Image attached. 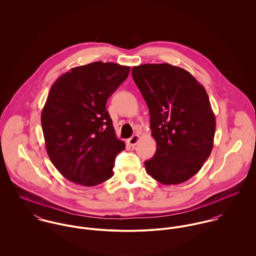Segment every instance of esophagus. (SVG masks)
Here are the masks:
<instances>
[{"mask_svg": "<svg viewBox=\"0 0 256 256\" xmlns=\"http://www.w3.org/2000/svg\"><path fill=\"white\" fill-rule=\"evenodd\" d=\"M139 140H140V136H139V135H134V136H132L130 139H128V144H129L130 146H136L137 143L139 142Z\"/></svg>", "mask_w": 256, "mask_h": 256, "instance_id": "esophagus-1", "label": "esophagus"}]
</instances>
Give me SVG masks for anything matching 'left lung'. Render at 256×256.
I'll list each match as a JSON object with an SVG mask.
<instances>
[{
    "label": "left lung",
    "mask_w": 256,
    "mask_h": 256,
    "mask_svg": "<svg viewBox=\"0 0 256 256\" xmlns=\"http://www.w3.org/2000/svg\"><path fill=\"white\" fill-rule=\"evenodd\" d=\"M150 112L154 156L146 172L164 185L185 182L209 158L216 118L205 88L186 70L168 63L132 69Z\"/></svg>",
    "instance_id": "left-lung-1"
}]
</instances>
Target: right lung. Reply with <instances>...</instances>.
I'll list each match as a JSON object with an SVG mask.
<instances>
[{
	"label": "right lung",
	"mask_w": 256,
	"mask_h": 256,
	"mask_svg": "<svg viewBox=\"0 0 256 256\" xmlns=\"http://www.w3.org/2000/svg\"><path fill=\"white\" fill-rule=\"evenodd\" d=\"M129 72L128 66L98 61L72 68L52 84L41 125L49 158L69 182L94 186L113 176L125 143L106 106Z\"/></svg>",
	"instance_id": "obj_1"
}]
</instances>
